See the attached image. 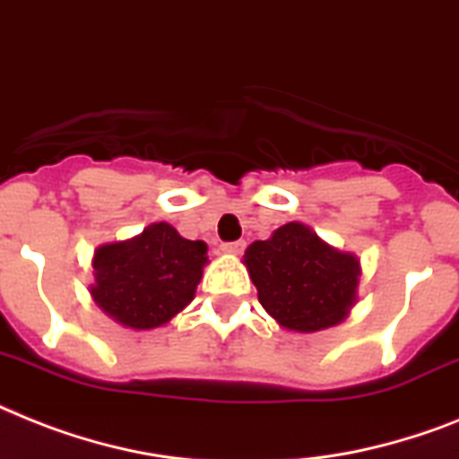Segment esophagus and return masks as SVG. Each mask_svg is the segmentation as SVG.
Here are the masks:
<instances>
[{"label":"esophagus","instance_id":"obj_1","mask_svg":"<svg viewBox=\"0 0 459 459\" xmlns=\"http://www.w3.org/2000/svg\"><path fill=\"white\" fill-rule=\"evenodd\" d=\"M242 249H245V240L223 242V245H221V252H229V255H240Z\"/></svg>","mask_w":459,"mask_h":459}]
</instances>
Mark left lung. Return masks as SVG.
Returning a JSON list of instances; mask_svg holds the SVG:
<instances>
[{
	"instance_id": "left-lung-1",
	"label": "left lung",
	"mask_w": 459,
	"mask_h": 459,
	"mask_svg": "<svg viewBox=\"0 0 459 459\" xmlns=\"http://www.w3.org/2000/svg\"><path fill=\"white\" fill-rule=\"evenodd\" d=\"M242 264L266 314L285 330L318 333L337 325L359 299V256L339 252L299 221L252 242Z\"/></svg>"
}]
</instances>
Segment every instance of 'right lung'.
<instances>
[{"label":"right lung","instance_id":"right-lung-1","mask_svg":"<svg viewBox=\"0 0 459 459\" xmlns=\"http://www.w3.org/2000/svg\"><path fill=\"white\" fill-rule=\"evenodd\" d=\"M207 264V245L186 240L169 223H151L132 240L108 242L94 252L89 288L103 314L132 330L169 323L195 297Z\"/></svg>","mask_w":459,"mask_h":459}]
</instances>
